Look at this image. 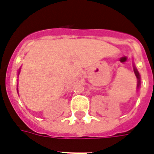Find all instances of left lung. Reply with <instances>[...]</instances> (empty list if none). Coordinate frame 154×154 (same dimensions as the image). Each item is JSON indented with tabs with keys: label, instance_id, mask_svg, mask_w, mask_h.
Listing matches in <instances>:
<instances>
[{
	"label": "left lung",
	"instance_id": "8db88e82",
	"mask_svg": "<svg viewBox=\"0 0 154 154\" xmlns=\"http://www.w3.org/2000/svg\"><path fill=\"white\" fill-rule=\"evenodd\" d=\"M134 72H135V74H136V76H137V80H138V84H137V87L139 88V86H140V74H139V72H138V71H137L136 68H134Z\"/></svg>",
	"mask_w": 154,
	"mask_h": 154
}]
</instances>
